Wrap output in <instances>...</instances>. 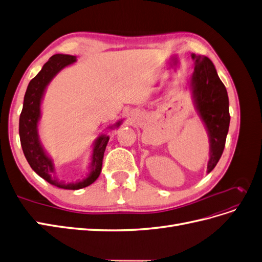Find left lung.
<instances>
[{"instance_id": "left-lung-1", "label": "left lung", "mask_w": 262, "mask_h": 262, "mask_svg": "<svg viewBox=\"0 0 262 262\" xmlns=\"http://www.w3.org/2000/svg\"><path fill=\"white\" fill-rule=\"evenodd\" d=\"M194 71L190 80V91L192 93L195 109L198 110L210 141V160L208 172L215 167L223 154L226 136L229 128L228 96L215 67L204 55L191 54Z\"/></svg>"}]
</instances>
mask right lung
<instances>
[{"mask_svg":"<svg viewBox=\"0 0 262 262\" xmlns=\"http://www.w3.org/2000/svg\"><path fill=\"white\" fill-rule=\"evenodd\" d=\"M76 62V57L70 54H54L45 63L41 71L28 84L24 97L23 110L19 117V138L24 155L33 170L49 184L68 190H77L92 185L98 178L101 171L102 158L109 141V137L101 134L94 142L92 162L90 164V172L87 176L76 182H66L55 176L54 164L46 153L39 139L38 122L41 117V101L47 86L52 81L62 69ZM122 120L116 122L109 128H118Z\"/></svg>","mask_w":262,"mask_h":262,"instance_id":"right-lung-1","label":"right lung"}]
</instances>
